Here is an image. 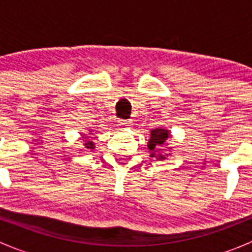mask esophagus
<instances>
[{"label":"esophagus","instance_id":"34e87169","mask_svg":"<svg viewBox=\"0 0 252 252\" xmlns=\"http://www.w3.org/2000/svg\"><path fill=\"white\" fill-rule=\"evenodd\" d=\"M130 121H126V119H121V121H119V126H130Z\"/></svg>","mask_w":252,"mask_h":252}]
</instances>
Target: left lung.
Here are the masks:
<instances>
[{"label":"left lung","instance_id":"1","mask_svg":"<svg viewBox=\"0 0 252 252\" xmlns=\"http://www.w3.org/2000/svg\"><path fill=\"white\" fill-rule=\"evenodd\" d=\"M168 135V130H164V129H155V130L151 131V138H150L149 141V149L151 151V157H157L158 159L166 158L158 151L162 150V145L167 141Z\"/></svg>","mask_w":252,"mask_h":252}]
</instances>
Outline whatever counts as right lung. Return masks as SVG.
Returning <instances> with one entry per match:
<instances>
[{"mask_svg": "<svg viewBox=\"0 0 252 252\" xmlns=\"http://www.w3.org/2000/svg\"><path fill=\"white\" fill-rule=\"evenodd\" d=\"M88 138H89V136H88ZM85 142H86L85 146L88 147V149H94V142H93V141H88V140H85Z\"/></svg>", "mask_w": 252, "mask_h": 252, "instance_id": "obj_1", "label": "right lung"}]
</instances>
